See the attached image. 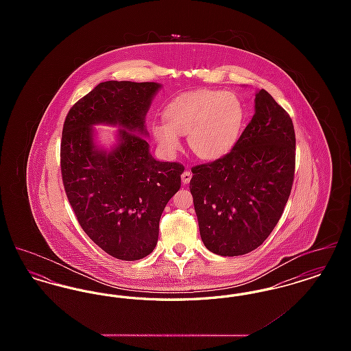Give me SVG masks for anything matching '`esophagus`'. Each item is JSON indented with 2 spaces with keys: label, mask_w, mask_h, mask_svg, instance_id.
Instances as JSON below:
<instances>
[{
  "label": "esophagus",
  "mask_w": 351,
  "mask_h": 351,
  "mask_svg": "<svg viewBox=\"0 0 351 351\" xmlns=\"http://www.w3.org/2000/svg\"><path fill=\"white\" fill-rule=\"evenodd\" d=\"M191 179H192V173L189 171H184L182 173V182L184 184H188L191 182Z\"/></svg>",
  "instance_id": "34e87169"
}]
</instances>
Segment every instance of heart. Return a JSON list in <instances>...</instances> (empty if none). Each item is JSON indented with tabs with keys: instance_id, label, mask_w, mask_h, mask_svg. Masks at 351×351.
Here are the masks:
<instances>
[{
	"instance_id": "b5f03b06",
	"label": "heart",
	"mask_w": 351,
	"mask_h": 351,
	"mask_svg": "<svg viewBox=\"0 0 351 351\" xmlns=\"http://www.w3.org/2000/svg\"><path fill=\"white\" fill-rule=\"evenodd\" d=\"M246 110L238 95L228 90L200 89L173 99L165 109L166 122H155L151 133L167 152L188 145L202 160H217L233 150L242 133Z\"/></svg>"
}]
</instances>
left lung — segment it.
Masks as SVG:
<instances>
[{
	"label": "left lung",
	"instance_id": "obj_1",
	"mask_svg": "<svg viewBox=\"0 0 351 351\" xmlns=\"http://www.w3.org/2000/svg\"><path fill=\"white\" fill-rule=\"evenodd\" d=\"M255 113L233 150L192 168L193 196L205 247L221 256L259 247L283 215L293 175L292 119L265 89L255 92Z\"/></svg>",
	"mask_w": 351,
	"mask_h": 351
}]
</instances>
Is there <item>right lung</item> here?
<instances>
[{
    "label": "right lung",
    "instance_id": "1",
    "mask_svg": "<svg viewBox=\"0 0 351 351\" xmlns=\"http://www.w3.org/2000/svg\"><path fill=\"white\" fill-rule=\"evenodd\" d=\"M162 84L105 82L68 112L60 165L68 201L86 235L121 261H138L158 243L159 221L180 189V163L150 152L146 114ZM118 127L110 149L94 126Z\"/></svg>",
    "mask_w": 351,
    "mask_h": 351
}]
</instances>
